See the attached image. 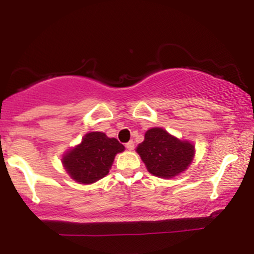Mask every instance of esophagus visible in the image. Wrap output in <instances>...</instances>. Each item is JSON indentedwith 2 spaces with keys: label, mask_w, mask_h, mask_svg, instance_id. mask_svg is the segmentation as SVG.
Segmentation results:
<instances>
[{
  "label": "esophagus",
  "mask_w": 254,
  "mask_h": 254,
  "mask_svg": "<svg viewBox=\"0 0 254 254\" xmlns=\"http://www.w3.org/2000/svg\"><path fill=\"white\" fill-rule=\"evenodd\" d=\"M125 148H127V150H133V148H135V145H133V142L132 141L127 142V143L125 144Z\"/></svg>",
  "instance_id": "34e87169"
}]
</instances>
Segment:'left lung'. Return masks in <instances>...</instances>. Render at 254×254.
<instances>
[{
    "mask_svg": "<svg viewBox=\"0 0 254 254\" xmlns=\"http://www.w3.org/2000/svg\"><path fill=\"white\" fill-rule=\"evenodd\" d=\"M136 151L150 174L170 179L188 170L196 150L192 142L177 138L162 127H151Z\"/></svg>",
    "mask_w": 254,
    "mask_h": 254,
    "instance_id": "obj_1",
    "label": "left lung"
}]
</instances>
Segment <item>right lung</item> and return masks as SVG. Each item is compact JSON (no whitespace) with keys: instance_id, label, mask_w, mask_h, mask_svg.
Returning <instances> with one entry per match:
<instances>
[{"instance_id":"1","label":"right lung","mask_w":254,"mask_h":254,"mask_svg":"<svg viewBox=\"0 0 254 254\" xmlns=\"http://www.w3.org/2000/svg\"><path fill=\"white\" fill-rule=\"evenodd\" d=\"M124 149L116 138L93 131L83 136L80 144L63 154L62 164L72 180L88 185L107 176L116 155Z\"/></svg>"}]
</instances>
